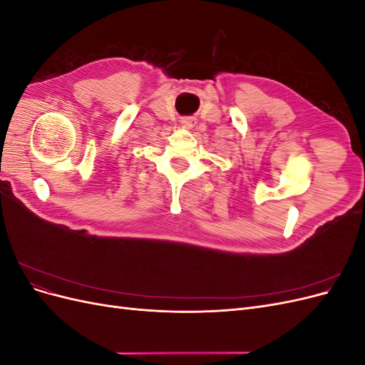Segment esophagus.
I'll use <instances>...</instances> for the list:
<instances>
[{
	"label": "esophagus",
	"instance_id": "34e87169",
	"mask_svg": "<svg viewBox=\"0 0 365 365\" xmlns=\"http://www.w3.org/2000/svg\"><path fill=\"white\" fill-rule=\"evenodd\" d=\"M181 125H182V126H185V128H192V126H193V118H190V117H184V118L181 120Z\"/></svg>",
	"mask_w": 365,
	"mask_h": 365
}]
</instances>
